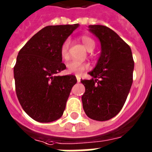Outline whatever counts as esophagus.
Here are the masks:
<instances>
[{
	"instance_id": "esophagus-1",
	"label": "esophagus",
	"mask_w": 152,
	"mask_h": 152,
	"mask_svg": "<svg viewBox=\"0 0 152 152\" xmlns=\"http://www.w3.org/2000/svg\"><path fill=\"white\" fill-rule=\"evenodd\" d=\"M76 80H77V82H80V76H76Z\"/></svg>"
}]
</instances>
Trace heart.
Returning a JSON list of instances; mask_svg holds the SVG:
<instances>
[{
    "mask_svg": "<svg viewBox=\"0 0 152 152\" xmlns=\"http://www.w3.org/2000/svg\"><path fill=\"white\" fill-rule=\"evenodd\" d=\"M80 39L83 45L85 46V47L88 49L89 51L93 50L95 47V42L91 37L88 36V35H83L80 37ZM69 40H65L63 42V44L61 46V56L63 58L68 57L69 55ZM88 68V65L86 63H83V62L79 61L76 60H72L71 61H69L67 64V72L69 73H73V74H79L82 73L84 70Z\"/></svg>",
    "mask_w": 152,
    "mask_h": 152,
    "instance_id": "1",
    "label": "heart"
}]
</instances>
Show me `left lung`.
<instances>
[{
    "label": "left lung",
    "instance_id": "obj_1",
    "mask_svg": "<svg viewBox=\"0 0 152 152\" xmlns=\"http://www.w3.org/2000/svg\"><path fill=\"white\" fill-rule=\"evenodd\" d=\"M101 42V55L89 74L91 80H82L85 92L83 110L88 118L104 121L115 117L125 104L132 83L134 61L129 46L117 33L102 25H90Z\"/></svg>",
    "mask_w": 152,
    "mask_h": 152
}]
</instances>
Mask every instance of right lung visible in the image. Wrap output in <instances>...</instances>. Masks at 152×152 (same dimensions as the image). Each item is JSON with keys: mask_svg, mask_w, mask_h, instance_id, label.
Instances as JSON below:
<instances>
[{"mask_svg": "<svg viewBox=\"0 0 152 152\" xmlns=\"http://www.w3.org/2000/svg\"><path fill=\"white\" fill-rule=\"evenodd\" d=\"M47 26L34 34L20 50L14 66L15 91L23 110L42 123L59 119L64 113L76 76H56L66 69L61 46L78 27Z\"/></svg>", "mask_w": 152, "mask_h": 152, "instance_id": "1", "label": "right lung"}]
</instances>
